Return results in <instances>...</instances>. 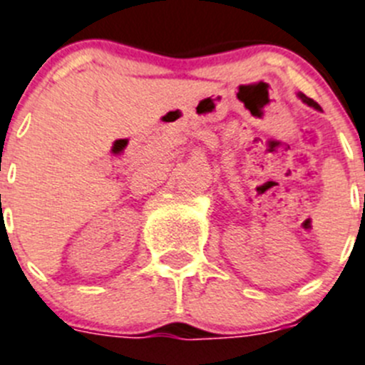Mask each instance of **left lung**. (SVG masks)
<instances>
[{"instance_id":"8db88e82","label":"left lung","mask_w":365,"mask_h":365,"mask_svg":"<svg viewBox=\"0 0 365 365\" xmlns=\"http://www.w3.org/2000/svg\"><path fill=\"white\" fill-rule=\"evenodd\" d=\"M299 98L303 100L304 103H308V106H310V107H314V109H321V107H319V103H317V102H314V100H312V98H308V96H307V95H303V93H299Z\"/></svg>"}]
</instances>
